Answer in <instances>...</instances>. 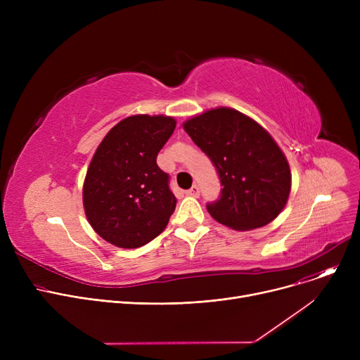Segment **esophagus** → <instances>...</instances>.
Here are the masks:
<instances>
[{
    "label": "esophagus",
    "instance_id": "obj_1",
    "mask_svg": "<svg viewBox=\"0 0 360 360\" xmlns=\"http://www.w3.org/2000/svg\"><path fill=\"white\" fill-rule=\"evenodd\" d=\"M186 194L188 195H191V197H198L200 195V188H198V185H193L190 190L186 191Z\"/></svg>",
    "mask_w": 360,
    "mask_h": 360
}]
</instances>
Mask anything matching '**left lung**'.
Listing matches in <instances>:
<instances>
[{
    "mask_svg": "<svg viewBox=\"0 0 360 360\" xmlns=\"http://www.w3.org/2000/svg\"><path fill=\"white\" fill-rule=\"evenodd\" d=\"M184 129L219 174L220 198L207 204L214 220L235 231H252L285 209L292 186L290 167L258 122L236 109L216 108L184 122Z\"/></svg>",
    "mask_w": 360,
    "mask_h": 360,
    "instance_id": "obj_1",
    "label": "left lung"
}]
</instances>
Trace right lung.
<instances>
[{
  "label": "right lung",
  "mask_w": 360,
  "mask_h": 360,
  "mask_svg": "<svg viewBox=\"0 0 360 360\" xmlns=\"http://www.w3.org/2000/svg\"><path fill=\"white\" fill-rule=\"evenodd\" d=\"M175 127L172 117L132 115L113 127L96 148L83 185V205L90 226L106 242L139 248L165 231L176 198L156 159Z\"/></svg>",
  "instance_id": "1"
}]
</instances>
